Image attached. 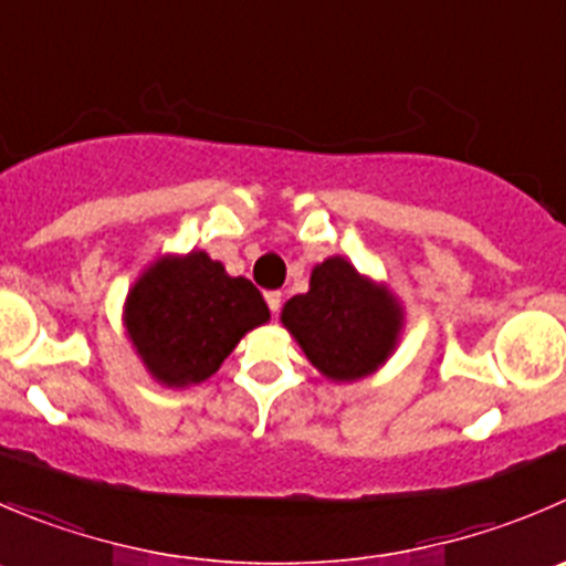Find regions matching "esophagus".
Wrapping results in <instances>:
<instances>
[{
    "instance_id": "esophagus-1",
    "label": "esophagus",
    "mask_w": 566,
    "mask_h": 566,
    "mask_svg": "<svg viewBox=\"0 0 566 566\" xmlns=\"http://www.w3.org/2000/svg\"><path fill=\"white\" fill-rule=\"evenodd\" d=\"M265 301L268 306H271V312H279V306H282V293H279V290H271V293H265Z\"/></svg>"
}]
</instances>
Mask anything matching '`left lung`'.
<instances>
[{
    "instance_id": "left-lung-1",
    "label": "left lung",
    "mask_w": 566,
    "mask_h": 566,
    "mask_svg": "<svg viewBox=\"0 0 566 566\" xmlns=\"http://www.w3.org/2000/svg\"><path fill=\"white\" fill-rule=\"evenodd\" d=\"M282 321L323 376L354 381L395 348L400 312L392 295L332 256L312 271L310 293L284 304Z\"/></svg>"
}]
</instances>
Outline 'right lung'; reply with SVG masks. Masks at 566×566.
<instances>
[{
  "mask_svg": "<svg viewBox=\"0 0 566 566\" xmlns=\"http://www.w3.org/2000/svg\"><path fill=\"white\" fill-rule=\"evenodd\" d=\"M268 317L260 290L243 276H227L205 251L157 262L126 298L132 343L168 387L210 378L240 337Z\"/></svg>",
  "mask_w": 566,
  "mask_h": 566,
  "instance_id": "1",
  "label": "right lung"
}]
</instances>
